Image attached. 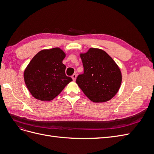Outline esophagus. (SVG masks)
<instances>
[{
    "label": "esophagus",
    "instance_id": "esophagus-1",
    "mask_svg": "<svg viewBox=\"0 0 154 154\" xmlns=\"http://www.w3.org/2000/svg\"><path fill=\"white\" fill-rule=\"evenodd\" d=\"M72 78L73 81H76V74H74L72 76Z\"/></svg>",
    "mask_w": 154,
    "mask_h": 154
}]
</instances>
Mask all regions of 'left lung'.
<instances>
[{
    "label": "left lung",
    "mask_w": 154,
    "mask_h": 154,
    "mask_svg": "<svg viewBox=\"0 0 154 154\" xmlns=\"http://www.w3.org/2000/svg\"><path fill=\"white\" fill-rule=\"evenodd\" d=\"M80 55L84 72L77 77L79 87L95 103L111 100L117 94L122 82V72L117 63L100 49L90 48Z\"/></svg>",
    "instance_id": "obj_1"
}]
</instances>
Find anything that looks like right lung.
Wrapping results in <instances>:
<instances>
[{
    "mask_svg": "<svg viewBox=\"0 0 154 154\" xmlns=\"http://www.w3.org/2000/svg\"><path fill=\"white\" fill-rule=\"evenodd\" d=\"M66 53L58 48L44 49L37 53L27 65L24 78L27 89L35 98L51 101L72 81L65 73L62 63Z\"/></svg>",
    "mask_w": 154,
    "mask_h": 154,
    "instance_id": "add662e5",
    "label": "right lung"
}]
</instances>
